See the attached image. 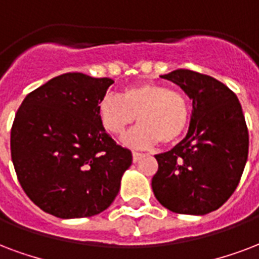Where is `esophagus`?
<instances>
[{
  "label": "esophagus",
  "instance_id": "1",
  "mask_svg": "<svg viewBox=\"0 0 259 259\" xmlns=\"http://www.w3.org/2000/svg\"><path fill=\"white\" fill-rule=\"evenodd\" d=\"M142 153H138V151H132V161H134V162H138V161H139V159L142 158Z\"/></svg>",
  "mask_w": 259,
  "mask_h": 259
}]
</instances>
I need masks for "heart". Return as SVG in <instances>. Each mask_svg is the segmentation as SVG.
Listing matches in <instances>:
<instances>
[{"mask_svg":"<svg viewBox=\"0 0 259 259\" xmlns=\"http://www.w3.org/2000/svg\"><path fill=\"white\" fill-rule=\"evenodd\" d=\"M102 128L110 135H122L137 117L141 125L127 134L122 142L132 147H149L159 142L174 145L190 124L191 108L183 91L155 81L128 85L118 97L105 95L97 105Z\"/></svg>","mask_w":259,"mask_h":259,"instance_id":"obj_1","label":"heart"}]
</instances>
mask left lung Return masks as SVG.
I'll return each instance as SVG.
<instances>
[{
    "mask_svg": "<svg viewBox=\"0 0 259 259\" xmlns=\"http://www.w3.org/2000/svg\"><path fill=\"white\" fill-rule=\"evenodd\" d=\"M192 100L190 131L172 150L155 154V198L179 214L217 210L238 187L248 155V128L238 97L217 79L190 69L162 75Z\"/></svg>",
    "mask_w": 259,
    "mask_h": 259,
    "instance_id": "8db88e82",
    "label": "left lung"
}]
</instances>
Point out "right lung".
<instances>
[{
	"label": "right lung",
	"mask_w": 259,
	"mask_h": 259,
	"mask_svg": "<svg viewBox=\"0 0 259 259\" xmlns=\"http://www.w3.org/2000/svg\"><path fill=\"white\" fill-rule=\"evenodd\" d=\"M113 80L69 72L31 91L11 130L17 180L42 210L60 219L100 214L112 205L131 151L101 125L97 105Z\"/></svg>",
	"instance_id": "right-lung-1"
}]
</instances>
